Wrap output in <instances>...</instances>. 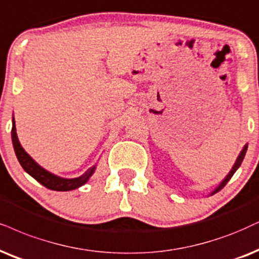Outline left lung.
I'll return each mask as SVG.
<instances>
[{"label":"left lung","instance_id":"1","mask_svg":"<svg viewBox=\"0 0 259 259\" xmlns=\"http://www.w3.org/2000/svg\"><path fill=\"white\" fill-rule=\"evenodd\" d=\"M246 150H247V145H245L244 146V148H243V150H241L240 152V154H239V156L237 158V161H235V163L233 165V167H232V169L230 171V173H228L227 176H226V178L224 179V181H222L221 183H220V185L218 186L217 189L214 190V191L211 192L210 195H214V194H217L218 191H220V190L224 188V186L227 184L228 182H230V179L232 178V177H233V175L235 173V171H237V169L240 167V165H241V162H243V160H244V156H245V154H246Z\"/></svg>","mask_w":259,"mask_h":259}]
</instances>
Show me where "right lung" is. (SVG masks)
Instances as JSON below:
<instances>
[{
  "label": "right lung",
  "instance_id": "right-lung-1",
  "mask_svg": "<svg viewBox=\"0 0 259 259\" xmlns=\"http://www.w3.org/2000/svg\"><path fill=\"white\" fill-rule=\"evenodd\" d=\"M12 141L13 147H14L15 155L16 158H18L19 162H20V165L22 166V168H24L29 176L33 177L35 181L50 190H55V191H70V190L80 188V186L86 184L88 179L91 178V176L93 175L94 171H96V166H93V167L87 169L82 176L77 177V178L67 179L58 177L56 175H54V173L47 171L45 168H42L41 166H39L38 163L25 152V149L22 148L20 142H19L18 135H16L14 116H13Z\"/></svg>",
  "mask_w": 259,
  "mask_h": 259
}]
</instances>
